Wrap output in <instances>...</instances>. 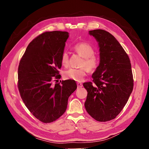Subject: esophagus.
<instances>
[{"label": "esophagus", "mask_w": 149, "mask_h": 149, "mask_svg": "<svg viewBox=\"0 0 149 149\" xmlns=\"http://www.w3.org/2000/svg\"><path fill=\"white\" fill-rule=\"evenodd\" d=\"M77 84L78 88H80L83 87V84H82V83H80V82H78V83H77Z\"/></svg>", "instance_id": "obj_1"}]
</instances>
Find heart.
I'll list each match as a JSON object with an SVG mask.
<instances>
[{"mask_svg": "<svg viewBox=\"0 0 149 149\" xmlns=\"http://www.w3.org/2000/svg\"><path fill=\"white\" fill-rule=\"evenodd\" d=\"M73 49L79 56L83 57L80 65L81 68L79 69L70 68L66 70L63 76L66 79L80 81L86 75L88 70L89 72H92L97 69L100 65V59L94 55L95 51L93 47L88 43H78L74 46ZM61 63L65 67L69 66V56L66 52L63 53Z\"/></svg>", "mask_w": 149, "mask_h": 149, "instance_id": "1", "label": "heart"}]
</instances>
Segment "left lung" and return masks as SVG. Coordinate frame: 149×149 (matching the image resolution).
Returning <instances> with one entry per match:
<instances>
[{
    "mask_svg": "<svg viewBox=\"0 0 149 149\" xmlns=\"http://www.w3.org/2000/svg\"><path fill=\"white\" fill-rule=\"evenodd\" d=\"M100 47V65L92 82L83 83L88 95L86 110L93 119L106 122L116 118L127 103L134 88L128 55L118 40L103 29L89 31Z\"/></svg>",
    "mask_w": 149,
    "mask_h": 149,
    "instance_id": "8db88e82",
    "label": "left lung"
}]
</instances>
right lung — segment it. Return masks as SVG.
<instances>
[{
	"label": "right lung",
	"mask_w": 149,
	"mask_h": 149,
	"mask_svg": "<svg viewBox=\"0 0 149 149\" xmlns=\"http://www.w3.org/2000/svg\"><path fill=\"white\" fill-rule=\"evenodd\" d=\"M68 34L54 31L40 34L30 42L20 61L17 86L20 97L30 112L44 123L55 121L65 113L68 98L77 89L72 80L57 83Z\"/></svg>",
	"instance_id": "add662e5"
}]
</instances>
